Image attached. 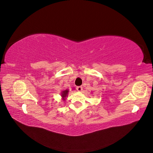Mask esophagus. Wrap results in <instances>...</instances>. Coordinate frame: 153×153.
<instances>
[{
	"label": "esophagus",
	"instance_id": "34e87169",
	"mask_svg": "<svg viewBox=\"0 0 153 153\" xmlns=\"http://www.w3.org/2000/svg\"><path fill=\"white\" fill-rule=\"evenodd\" d=\"M76 90L78 91L79 92H81L82 90H83V87L82 86H78V87H76Z\"/></svg>",
	"mask_w": 153,
	"mask_h": 153
}]
</instances>
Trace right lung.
<instances>
[{"label": "right lung", "mask_w": 153, "mask_h": 153, "mask_svg": "<svg viewBox=\"0 0 153 153\" xmlns=\"http://www.w3.org/2000/svg\"><path fill=\"white\" fill-rule=\"evenodd\" d=\"M68 93H69V90L68 89H66V90H64V91H62L61 92V98H62V100L65 101L66 98H68Z\"/></svg>", "instance_id": "right-lung-1"}]
</instances>
